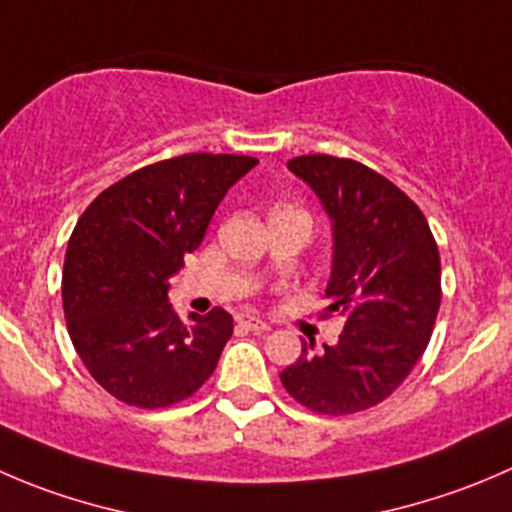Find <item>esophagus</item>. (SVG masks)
Here are the masks:
<instances>
[{"mask_svg":"<svg viewBox=\"0 0 512 512\" xmlns=\"http://www.w3.org/2000/svg\"><path fill=\"white\" fill-rule=\"evenodd\" d=\"M237 325H240L242 330H250V332L270 330V325H267V322L262 320V317H257V315H240V317H237Z\"/></svg>","mask_w":512,"mask_h":512,"instance_id":"obj_1","label":"esophagus"}]
</instances>
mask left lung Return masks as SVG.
Returning a JSON list of instances; mask_svg holds the SVG:
<instances>
[{
  "mask_svg": "<svg viewBox=\"0 0 512 512\" xmlns=\"http://www.w3.org/2000/svg\"><path fill=\"white\" fill-rule=\"evenodd\" d=\"M287 170L330 217L327 310L347 320L322 352L305 342L280 380L315 413H360L390 398L428 347L440 310L438 245L420 207L360 162L305 155Z\"/></svg>",
  "mask_w": 512,
  "mask_h": 512,
  "instance_id": "1",
  "label": "left lung"
}]
</instances>
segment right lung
I'll return each mask as SVG.
<instances>
[{
	"label": "right lung",
	"instance_id": "obj_1",
	"mask_svg": "<svg viewBox=\"0 0 512 512\" xmlns=\"http://www.w3.org/2000/svg\"><path fill=\"white\" fill-rule=\"evenodd\" d=\"M255 165L207 152L155 162L79 217L64 255V320L89 375L122 403L167 408L215 372L232 315L215 307L182 320L167 295L222 197Z\"/></svg>",
	"mask_w": 512,
	"mask_h": 512
}]
</instances>
